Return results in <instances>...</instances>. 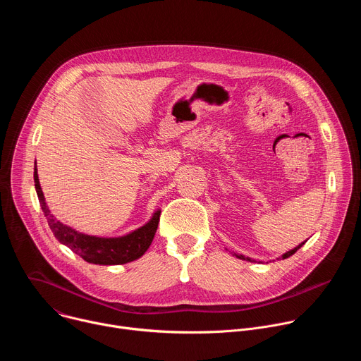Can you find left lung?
Wrapping results in <instances>:
<instances>
[{
	"mask_svg": "<svg viewBox=\"0 0 361 361\" xmlns=\"http://www.w3.org/2000/svg\"><path fill=\"white\" fill-rule=\"evenodd\" d=\"M304 243H305V241H304ZM304 243H301L298 247H295V248H293V250L287 251L286 254H283V259H288V257H290V255H293V254H294V252H295V251H297V250H298V248H300V247H301ZM235 257H238V259H241V260H247V262H251V260L248 259V257H244V255H241V254H240V255H238V254H235Z\"/></svg>",
	"mask_w": 361,
	"mask_h": 361,
	"instance_id": "obj_1",
	"label": "left lung"
}]
</instances>
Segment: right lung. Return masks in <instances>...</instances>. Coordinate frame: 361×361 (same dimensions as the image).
Returning <instances> with one entry per match:
<instances>
[{
    "label": "right lung",
    "instance_id": "obj_1",
    "mask_svg": "<svg viewBox=\"0 0 361 361\" xmlns=\"http://www.w3.org/2000/svg\"><path fill=\"white\" fill-rule=\"evenodd\" d=\"M34 183H35V191L39 200V205L48 221L51 231L54 233V235L60 243L67 245L71 251L80 255L81 259H84L87 263L101 264V266H114V264H126V263L134 262L140 259V257L147 251V248L151 245L154 235H156L161 212H157L154 214L152 219L145 226L140 227L138 230L124 237L101 238V237L81 234L73 230L71 227L64 226L49 213L39 181H38L37 166L34 167Z\"/></svg>",
    "mask_w": 361,
    "mask_h": 361
}]
</instances>
